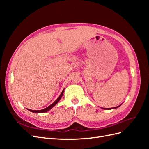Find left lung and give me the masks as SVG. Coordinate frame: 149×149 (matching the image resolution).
Wrapping results in <instances>:
<instances>
[{"label":"left lung","mask_w":149,"mask_h":149,"mask_svg":"<svg viewBox=\"0 0 149 149\" xmlns=\"http://www.w3.org/2000/svg\"><path fill=\"white\" fill-rule=\"evenodd\" d=\"M121 105V104H120ZM120 106H117V107H112V108H110V109H109V108H107H107H102V109H116V108H118V107H119Z\"/></svg>","instance_id":"left-lung-1"}]
</instances>
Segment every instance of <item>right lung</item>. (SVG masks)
<instances>
[{
  "label": "right lung",
  "mask_w": 149,
  "mask_h": 149,
  "mask_svg": "<svg viewBox=\"0 0 149 149\" xmlns=\"http://www.w3.org/2000/svg\"><path fill=\"white\" fill-rule=\"evenodd\" d=\"M64 90H65V89L63 90L62 91V92H61V94L60 95V96L58 97V99L57 100L54 102L53 104H52L50 105V106H48L47 107H46V108H45V109H42V110H38V111H36V110H31V109H27L29 111H31V112H34V113H43V112H47V111H49L50 110L52 107H53L54 106H55L56 104L59 102V101L60 100V99L61 98V97H62V96H63V92H64Z\"/></svg>",
  "instance_id": "right-lung-1"
}]
</instances>
